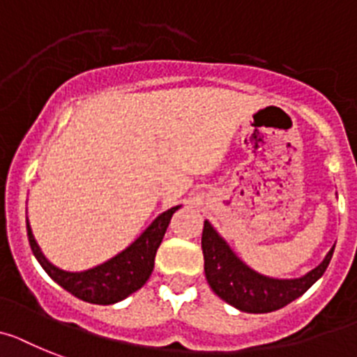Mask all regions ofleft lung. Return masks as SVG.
I'll list each match as a JSON object with an SVG mask.
<instances>
[{
  "label": "left lung",
  "instance_id": "obj_1",
  "mask_svg": "<svg viewBox=\"0 0 357 357\" xmlns=\"http://www.w3.org/2000/svg\"><path fill=\"white\" fill-rule=\"evenodd\" d=\"M202 248L205 275L211 289L232 307L254 314L283 308L305 294L321 278L334 254V248H331L321 265L299 280H271L239 261L208 221H205L203 227Z\"/></svg>",
  "mask_w": 357,
  "mask_h": 357
}]
</instances>
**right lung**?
<instances>
[{
    "instance_id": "right-lung-1",
    "label": "right lung",
    "mask_w": 357,
    "mask_h": 357,
    "mask_svg": "<svg viewBox=\"0 0 357 357\" xmlns=\"http://www.w3.org/2000/svg\"><path fill=\"white\" fill-rule=\"evenodd\" d=\"M178 208L179 206H172L170 211L158 215L154 223L127 250H123L121 254L103 265L85 272H65L47 261L36 243L31 227L26 225L29 243L45 272L67 292L83 301H89V303L112 305L136 292L137 289H142L146 280L151 278L152 271H154L155 252H158L161 239L167 232L170 218Z\"/></svg>"
}]
</instances>
